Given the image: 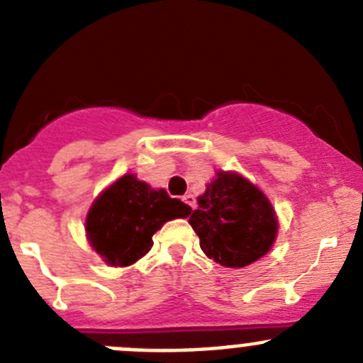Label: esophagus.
Segmentation results:
<instances>
[{"label": "esophagus", "instance_id": "1", "mask_svg": "<svg viewBox=\"0 0 363 363\" xmlns=\"http://www.w3.org/2000/svg\"><path fill=\"white\" fill-rule=\"evenodd\" d=\"M182 200H184V202L188 203L189 207L193 208V211H195V207H196V200H195V196L191 195V193H188V195H184V196H182Z\"/></svg>", "mask_w": 363, "mask_h": 363}]
</instances>
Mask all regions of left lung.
<instances>
[{
	"mask_svg": "<svg viewBox=\"0 0 363 363\" xmlns=\"http://www.w3.org/2000/svg\"><path fill=\"white\" fill-rule=\"evenodd\" d=\"M208 258L230 269L256 262L272 247L277 219L267 196L233 172H218L189 218Z\"/></svg>",
	"mask_w": 363,
	"mask_h": 363,
	"instance_id": "1",
	"label": "left lung"
}]
</instances>
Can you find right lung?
<instances>
[{
	"label": "right lung",
	"mask_w": 363,
	"mask_h": 363,
	"mask_svg": "<svg viewBox=\"0 0 363 363\" xmlns=\"http://www.w3.org/2000/svg\"><path fill=\"white\" fill-rule=\"evenodd\" d=\"M189 214V205L128 174L98 196L87 214L86 230L93 250L108 265L126 267L151 250L152 235L163 223Z\"/></svg>",
	"instance_id": "add662e5"
}]
</instances>
